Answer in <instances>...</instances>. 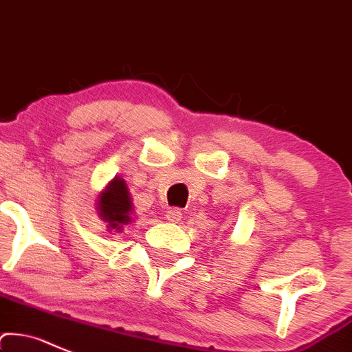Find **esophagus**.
<instances>
[{"mask_svg":"<svg viewBox=\"0 0 352 352\" xmlns=\"http://www.w3.org/2000/svg\"><path fill=\"white\" fill-rule=\"evenodd\" d=\"M181 218H183V211L177 210V208H173V210L166 211V220L171 223H179Z\"/></svg>","mask_w":352,"mask_h":352,"instance_id":"34e87169","label":"esophagus"}]
</instances>
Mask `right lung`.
<instances>
[{
  "instance_id": "add662e5",
  "label": "right lung",
  "mask_w": 352,
  "mask_h": 352,
  "mask_svg": "<svg viewBox=\"0 0 352 352\" xmlns=\"http://www.w3.org/2000/svg\"><path fill=\"white\" fill-rule=\"evenodd\" d=\"M132 198L127 190L126 181L116 176L107 186L99 192L97 198V211L99 218L107 225L109 232H122L124 225L132 221Z\"/></svg>"
}]
</instances>
